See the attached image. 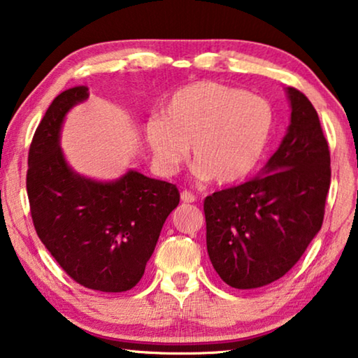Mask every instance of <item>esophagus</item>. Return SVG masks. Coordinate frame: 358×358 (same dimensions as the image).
Masks as SVG:
<instances>
[{"instance_id": "obj_1", "label": "esophagus", "mask_w": 358, "mask_h": 358, "mask_svg": "<svg viewBox=\"0 0 358 358\" xmlns=\"http://www.w3.org/2000/svg\"><path fill=\"white\" fill-rule=\"evenodd\" d=\"M181 201L183 202H186V203H192L196 201V196L192 194L191 191H188V189H185L183 192H181Z\"/></svg>"}]
</instances>
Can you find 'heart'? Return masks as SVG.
<instances>
[{
  "label": "heart",
  "instance_id": "b5f03b06",
  "mask_svg": "<svg viewBox=\"0 0 358 358\" xmlns=\"http://www.w3.org/2000/svg\"><path fill=\"white\" fill-rule=\"evenodd\" d=\"M274 111L268 100L243 89L202 79L181 86L146 124L156 166L177 172L191 146L196 172L217 183L245 178L269 141Z\"/></svg>",
  "mask_w": 358,
  "mask_h": 358
}]
</instances>
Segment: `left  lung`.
I'll list each match as a JSON object with an SVG mask.
<instances>
[{
    "label": "left lung",
    "instance_id": "obj_1",
    "mask_svg": "<svg viewBox=\"0 0 358 358\" xmlns=\"http://www.w3.org/2000/svg\"><path fill=\"white\" fill-rule=\"evenodd\" d=\"M292 124L263 173L203 201L207 252L228 285L275 282L320 231L330 189L328 141L309 99L288 87Z\"/></svg>",
    "mask_w": 358,
    "mask_h": 358
}]
</instances>
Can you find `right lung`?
<instances>
[{
  "label": "right lung",
  "instance_id": "add662e5",
  "mask_svg": "<svg viewBox=\"0 0 358 358\" xmlns=\"http://www.w3.org/2000/svg\"><path fill=\"white\" fill-rule=\"evenodd\" d=\"M89 97L87 86L66 89L49 105L28 151L27 194L36 234L79 285L106 293L140 282L178 188L129 172L113 183L73 173L59 146L70 108Z\"/></svg>",
  "mask_w": 358,
  "mask_h": 358
}]
</instances>
